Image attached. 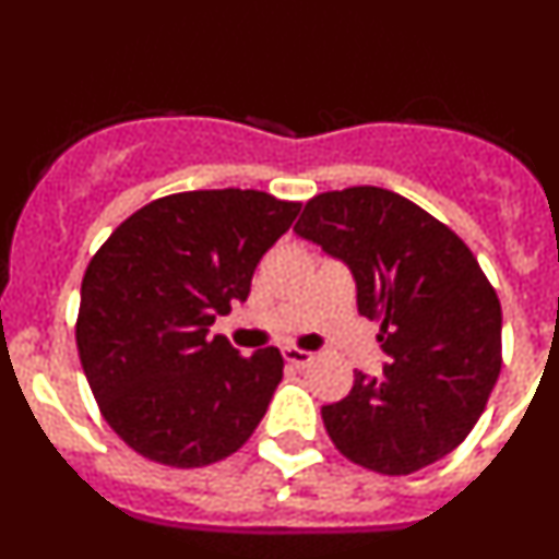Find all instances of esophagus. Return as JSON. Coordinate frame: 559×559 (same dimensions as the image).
I'll return each instance as SVG.
<instances>
[{
	"label": "esophagus",
	"instance_id": "esophagus-1",
	"mask_svg": "<svg viewBox=\"0 0 559 559\" xmlns=\"http://www.w3.org/2000/svg\"><path fill=\"white\" fill-rule=\"evenodd\" d=\"M283 358L288 360L290 367L302 369V367H308V364L316 358V355L308 353V349H299V347H283Z\"/></svg>",
	"mask_w": 559,
	"mask_h": 559
}]
</instances>
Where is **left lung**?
Listing matches in <instances>:
<instances>
[{
  "mask_svg": "<svg viewBox=\"0 0 559 559\" xmlns=\"http://www.w3.org/2000/svg\"><path fill=\"white\" fill-rule=\"evenodd\" d=\"M294 231L353 271L358 313L380 322L383 374L355 372L322 408L349 462L408 473L448 456L481 417L501 372V302L445 224L383 187L322 192Z\"/></svg>",
  "mask_w": 559,
  "mask_h": 559,
  "instance_id": "obj_1",
  "label": "left lung"
}]
</instances>
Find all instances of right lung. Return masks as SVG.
Here are the masks:
<instances>
[{"instance_id":"1","label":"right lung","mask_w":559,"mask_h":559,"mask_svg":"<svg viewBox=\"0 0 559 559\" xmlns=\"http://www.w3.org/2000/svg\"><path fill=\"white\" fill-rule=\"evenodd\" d=\"M302 204L260 190H192L151 201L100 246L81 285L78 353L117 437L151 462L204 467L260 426L283 355H237L210 335L246 302L260 257Z\"/></svg>"}]
</instances>
